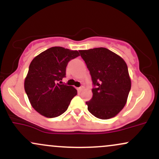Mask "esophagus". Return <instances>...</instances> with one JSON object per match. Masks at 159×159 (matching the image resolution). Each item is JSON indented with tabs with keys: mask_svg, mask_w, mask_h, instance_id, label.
<instances>
[{
	"mask_svg": "<svg viewBox=\"0 0 159 159\" xmlns=\"http://www.w3.org/2000/svg\"><path fill=\"white\" fill-rule=\"evenodd\" d=\"M83 88H84L83 86H81V87H78V91H79V92H81V91L82 90H83Z\"/></svg>",
	"mask_w": 159,
	"mask_h": 159,
	"instance_id": "esophagus-1",
	"label": "esophagus"
}]
</instances>
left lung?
Wrapping results in <instances>:
<instances>
[{"label": "left lung", "instance_id": "left-lung-1", "mask_svg": "<svg viewBox=\"0 0 159 159\" xmlns=\"http://www.w3.org/2000/svg\"><path fill=\"white\" fill-rule=\"evenodd\" d=\"M90 71L93 97L86 102L87 109L98 119L114 117L123 108L131 90L125 62L105 48L79 51Z\"/></svg>", "mask_w": 159, "mask_h": 159}]
</instances>
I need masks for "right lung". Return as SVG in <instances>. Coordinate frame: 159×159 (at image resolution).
<instances>
[{
  "label": "right lung",
  "instance_id": "right-lung-1",
  "mask_svg": "<svg viewBox=\"0 0 159 159\" xmlns=\"http://www.w3.org/2000/svg\"><path fill=\"white\" fill-rule=\"evenodd\" d=\"M78 51L52 47L31 61L25 81V90L32 107L45 117H57L68 108L77 95L72 86L62 83L71 60L79 56Z\"/></svg>",
  "mask_w": 159,
  "mask_h": 159
}]
</instances>
